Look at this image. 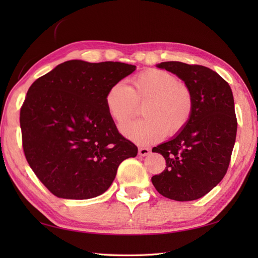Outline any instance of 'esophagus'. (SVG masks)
I'll list each match as a JSON object with an SVG mask.
<instances>
[{
  "label": "esophagus",
  "mask_w": 258,
  "mask_h": 258,
  "mask_svg": "<svg viewBox=\"0 0 258 258\" xmlns=\"http://www.w3.org/2000/svg\"><path fill=\"white\" fill-rule=\"evenodd\" d=\"M151 153V150L149 147H140L139 149V154L141 156H147Z\"/></svg>",
  "instance_id": "34e87169"
}]
</instances>
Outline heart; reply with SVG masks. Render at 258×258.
<instances>
[{
	"mask_svg": "<svg viewBox=\"0 0 258 258\" xmlns=\"http://www.w3.org/2000/svg\"><path fill=\"white\" fill-rule=\"evenodd\" d=\"M131 89L116 82L105 95L109 116L118 126L127 123L144 105L141 122L125 125L122 133L136 144L147 145L166 135H176L187 126L194 112V95L188 85L164 70L150 69L135 75Z\"/></svg>",
	"mask_w": 258,
	"mask_h": 258,
	"instance_id": "1",
	"label": "heart"
}]
</instances>
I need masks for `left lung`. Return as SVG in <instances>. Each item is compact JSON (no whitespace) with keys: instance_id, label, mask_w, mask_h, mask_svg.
Wrapping results in <instances>:
<instances>
[{"instance_id":"1","label":"left lung","mask_w":258,"mask_h":258,"mask_svg":"<svg viewBox=\"0 0 258 258\" xmlns=\"http://www.w3.org/2000/svg\"><path fill=\"white\" fill-rule=\"evenodd\" d=\"M157 68L176 74L194 95V112L176 136L154 147L166 161L152 177L161 195L187 202L201 199L225 176L236 140L237 119L231 86L203 65L162 62Z\"/></svg>"}]
</instances>
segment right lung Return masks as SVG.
<instances>
[{
  "instance_id": "right-lung-1",
  "label": "right lung",
  "mask_w": 258,
  "mask_h": 258,
  "mask_svg": "<svg viewBox=\"0 0 258 258\" xmlns=\"http://www.w3.org/2000/svg\"><path fill=\"white\" fill-rule=\"evenodd\" d=\"M120 62H64L38 78L20 113L22 145L29 165L59 199L103 194L117 167L138 155L105 105L109 87L135 71Z\"/></svg>"
}]
</instances>
